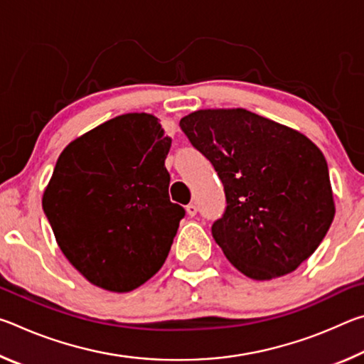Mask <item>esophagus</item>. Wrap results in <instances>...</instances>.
Returning a JSON list of instances; mask_svg holds the SVG:
<instances>
[{
    "instance_id": "1",
    "label": "esophagus",
    "mask_w": 364,
    "mask_h": 364,
    "mask_svg": "<svg viewBox=\"0 0 364 364\" xmlns=\"http://www.w3.org/2000/svg\"><path fill=\"white\" fill-rule=\"evenodd\" d=\"M186 213L189 215V217H194V215L197 213V207H196V204H189V205H186Z\"/></svg>"
}]
</instances>
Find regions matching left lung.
<instances>
[{
	"instance_id": "obj_1",
	"label": "left lung",
	"mask_w": 364,
	"mask_h": 364,
	"mask_svg": "<svg viewBox=\"0 0 364 364\" xmlns=\"http://www.w3.org/2000/svg\"><path fill=\"white\" fill-rule=\"evenodd\" d=\"M226 194L212 234L234 268L255 281L297 269L328 232L336 204L328 162L304 133L245 109H199L180 120Z\"/></svg>"
}]
</instances>
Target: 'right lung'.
Listing matches in <instances>:
<instances>
[{
    "label": "right lung",
    "mask_w": 364,
    "mask_h": 364,
    "mask_svg": "<svg viewBox=\"0 0 364 364\" xmlns=\"http://www.w3.org/2000/svg\"><path fill=\"white\" fill-rule=\"evenodd\" d=\"M171 138L156 115L123 114L65 146L43 193L59 249L86 281L130 292L167 260L184 208L170 202Z\"/></svg>",
    "instance_id": "1"
}]
</instances>
